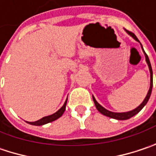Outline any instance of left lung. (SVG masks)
I'll use <instances>...</instances> for the list:
<instances>
[{
  "label": "left lung",
  "mask_w": 156,
  "mask_h": 156,
  "mask_svg": "<svg viewBox=\"0 0 156 156\" xmlns=\"http://www.w3.org/2000/svg\"><path fill=\"white\" fill-rule=\"evenodd\" d=\"M125 30V29H124ZM125 32H127L131 37H133V39L136 41L140 42V41L138 40V38L135 36V34L133 33V32H129V31H127V30H125ZM141 45V44H140ZM141 48H142V50L144 52V55H145V57H146V62H147V65H148V68H149V71H150V87H149V90H148V92H147V96L146 98L144 99V101H142V103L140 106H138L136 108H134L133 110H131V111H128V112H122V113H117V112H112V111H109V110H108V109H106L105 108H103L102 106L101 105V104H99L98 102H97V101L95 100V98L93 96V100H94V104H95V107H96V108L98 109V111L100 112V113H101L102 115H104L106 116H108V117H110V118H114V119H116V120H127V119H129V118H131V117H133L136 114H138L140 110H141L142 108L145 107V105L147 103V101H148V100H149V98H150V95H151V93H152V88H153V70H152V67H151V63H150V61H149V58H148V56H147V55L145 53V51L143 49V47H142L141 45Z\"/></svg>",
  "instance_id": "left-lung-1"
}]
</instances>
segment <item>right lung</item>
<instances>
[{
	"label": "right lung",
	"mask_w": 156,
	"mask_h": 156,
	"mask_svg": "<svg viewBox=\"0 0 156 156\" xmlns=\"http://www.w3.org/2000/svg\"><path fill=\"white\" fill-rule=\"evenodd\" d=\"M67 99H68V98H67ZM66 103H67V100L65 101V102H64V104L62 105V107L60 108L58 111H56L55 113L50 115H48V116H44V117H42L41 119L38 120V121H36V122H27V123L30 124H32V125H38V126H39V125H43V124H48V123H50V122H53V121L58 119L59 117H61V116L62 115L63 112L65 111Z\"/></svg>",
	"instance_id": "1"
}]
</instances>
